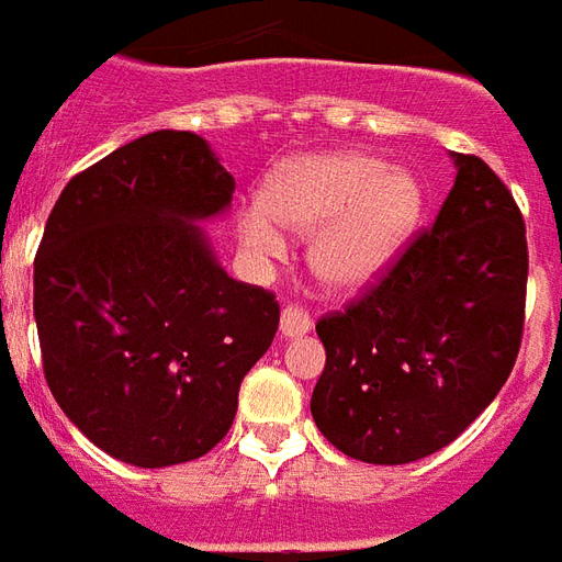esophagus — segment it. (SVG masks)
<instances>
[{"label": "esophagus", "mask_w": 562, "mask_h": 562, "mask_svg": "<svg viewBox=\"0 0 562 562\" xmlns=\"http://www.w3.org/2000/svg\"><path fill=\"white\" fill-rule=\"evenodd\" d=\"M280 330L282 336H303L313 330V318L303 306H285L280 315Z\"/></svg>", "instance_id": "34e87169"}]
</instances>
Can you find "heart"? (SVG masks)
Returning <instances> with one entry per match:
<instances>
[{
	"instance_id": "1",
	"label": "heart",
	"mask_w": 562,
	"mask_h": 562,
	"mask_svg": "<svg viewBox=\"0 0 562 562\" xmlns=\"http://www.w3.org/2000/svg\"><path fill=\"white\" fill-rule=\"evenodd\" d=\"M417 178L360 151L306 154L270 176L261 202L240 211L238 235L256 256H280L285 232L313 235L315 277L355 292L396 259L417 223Z\"/></svg>"
}]
</instances>
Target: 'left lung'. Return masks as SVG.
I'll return each mask as SVG.
<instances>
[{
	"mask_svg": "<svg viewBox=\"0 0 562 562\" xmlns=\"http://www.w3.org/2000/svg\"><path fill=\"white\" fill-rule=\"evenodd\" d=\"M452 157L459 176L431 228L363 297L315 324L327 351L315 426L369 464L452 443L501 393L525 336V217L492 166Z\"/></svg>",
	"mask_w": 562,
	"mask_h": 562,
	"instance_id": "8db88e82",
	"label": "left lung"
}]
</instances>
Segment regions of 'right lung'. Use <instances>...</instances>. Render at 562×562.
I'll use <instances>...</instances> for the list:
<instances>
[{
  "instance_id": "obj_1",
  "label": "right lung",
  "mask_w": 562,
  "mask_h": 562,
  "mask_svg": "<svg viewBox=\"0 0 562 562\" xmlns=\"http://www.w3.org/2000/svg\"><path fill=\"white\" fill-rule=\"evenodd\" d=\"M235 178L196 133L154 131L74 176L35 256L49 393L112 459L166 468L214 450L277 336L273 292L228 277L199 220Z\"/></svg>"
}]
</instances>
